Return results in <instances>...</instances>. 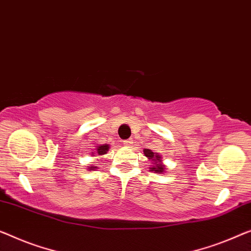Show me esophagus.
Listing matches in <instances>:
<instances>
[{
  "label": "esophagus",
  "mask_w": 251,
  "mask_h": 251,
  "mask_svg": "<svg viewBox=\"0 0 251 251\" xmlns=\"http://www.w3.org/2000/svg\"><path fill=\"white\" fill-rule=\"evenodd\" d=\"M133 144V140L132 138H129V140H126V141H124V145L125 147H130V145Z\"/></svg>",
  "instance_id": "1"
}]
</instances>
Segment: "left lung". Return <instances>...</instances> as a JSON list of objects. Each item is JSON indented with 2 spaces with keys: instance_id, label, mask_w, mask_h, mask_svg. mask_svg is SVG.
I'll return each instance as SVG.
<instances>
[{
  "instance_id": "left-lung-1",
  "label": "left lung",
  "mask_w": 251,
  "mask_h": 251,
  "mask_svg": "<svg viewBox=\"0 0 251 251\" xmlns=\"http://www.w3.org/2000/svg\"><path fill=\"white\" fill-rule=\"evenodd\" d=\"M144 155L151 161V166H150V171H154L156 174H162L164 173V164L162 163L161 155H159L158 153L153 152L152 150L150 149H144L143 150Z\"/></svg>"
}]
</instances>
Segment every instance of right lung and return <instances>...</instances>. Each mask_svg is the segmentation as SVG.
Here are the masks:
<instances>
[{
    "mask_svg": "<svg viewBox=\"0 0 251 251\" xmlns=\"http://www.w3.org/2000/svg\"><path fill=\"white\" fill-rule=\"evenodd\" d=\"M108 151H109V145H108V144H100V145H98V147H96V150L92 152V154H97V155L102 156L104 154H107ZM93 156H96V155H93ZM97 168H98L97 166H90V167H87V169L88 170H95V169H97Z\"/></svg>",
    "mask_w": 251,
    "mask_h": 251,
    "instance_id": "right-lung-1",
    "label": "right lung"
}]
</instances>
